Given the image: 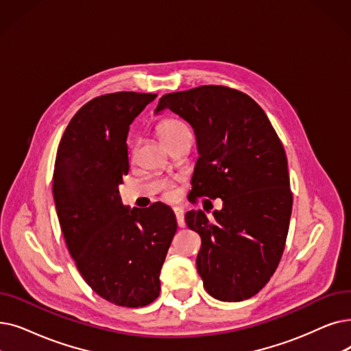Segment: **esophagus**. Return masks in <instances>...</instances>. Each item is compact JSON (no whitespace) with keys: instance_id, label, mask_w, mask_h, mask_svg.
I'll list each match as a JSON object with an SVG mask.
<instances>
[{"instance_id":"1","label":"esophagus","mask_w":351,"mask_h":351,"mask_svg":"<svg viewBox=\"0 0 351 351\" xmlns=\"http://www.w3.org/2000/svg\"><path fill=\"white\" fill-rule=\"evenodd\" d=\"M173 212H175L178 226L179 228H184L185 226V213H184V209H182V208H175Z\"/></svg>"}]
</instances>
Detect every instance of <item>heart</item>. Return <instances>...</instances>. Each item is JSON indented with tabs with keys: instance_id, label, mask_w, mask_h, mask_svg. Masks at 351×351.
<instances>
[{
	"instance_id": "obj_1",
	"label": "heart",
	"mask_w": 351,
	"mask_h": 351,
	"mask_svg": "<svg viewBox=\"0 0 351 351\" xmlns=\"http://www.w3.org/2000/svg\"><path fill=\"white\" fill-rule=\"evenodd\" d=\"M158 134L165 145H169L182 136L191 134L188 126L178 119H165L158 125Z\"/></svg>"
}]
</instances>
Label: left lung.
<instances>
[{"label": "left lung", "instance_id": "8db88e82", "mask_svg": "<svg viewBox=\"0 0 351 351\" xmlns=\"http://www.w3.org/2000/svg\"><path fill=\"white\" fill-rule=\"evenodd\" d=\"M165 109L195 130L199 159L189 201L222 199L212 221L202 210L185 215L202 239L196 268L204 287L221 301L248 300L276 272L287 241L293 193L282 143L258 103L231 87L167 93L156 113Z\"/></svg>", "mask_w": 351, "mask_h": 351}]
</instances>
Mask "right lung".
Returning a JSON list of instances; mask_svg holds the SVG:
<instances>
[{
    "mask_svg": "<svg viewBox=\"0 0 351 351\" xmlns=\"http://www.w3.org/2000/svg\"><path fill=\"white\" fill-rule=\"evenodd\" d=\"M156 95L117 91L87 101L60 141L53 196L70 255L96 294L138 308L160 293V268L176 232L173 210L123 206L129 126Z\"/></svg>",
    "mask_w": 351,
    "mask_h": 351,
    "instance_id": "add662e5",
    "label": "right lung"
}]
</instances>
